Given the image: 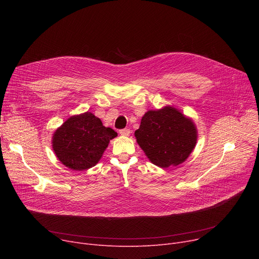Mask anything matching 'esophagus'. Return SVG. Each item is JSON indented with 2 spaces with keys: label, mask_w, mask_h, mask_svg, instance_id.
I'll return each instance as SVG.
<instances>
[{
  "label": "esophagus",
  "mask_w": 259,
  "mask_h": 259,
  "mask_svg": "<svg viewBox=\"0 0 259 259\" xmlns=\"http://www.w3.org/2000/svg\"><path fill=\"white\" fill-rule=\"evenodd\" d=\"M130 133H131V130L128 128L119 130V134L122 135V137H128V135H130Z\"/></svg>",
  "instance_id": "34e87169"
}]
</instances>
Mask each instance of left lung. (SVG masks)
<instances>
[{"instance_id": "left-lung-1", "label": "left lung", "mask_w": 259, "mask_h": 259, "mask_svg": "<svg viewBox=\"0 0 259 259\" xmlns=\"http://www.w3.org/2000/svg\"><path fill=\"white\" fill-rule=\"evenodd\" d=\"M134 134L148 158L160 168L184 162L197 140L193 121L172 107L145 113Z\"/></svg>"}]
</instances>
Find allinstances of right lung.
<instances>
[{"instance_id": "add662e5", "label": "right lung", "mask_w": 259, "mask_h": 259, "mask_svg": "<svg viewBox=\"0 0 259 259\" xmlns=\"http://www.w3.org/2000/svg\"><path fill=\"white\" fill-rule=\"evenodd\" d=\"M117 133L90 112L71 116L53 134L52 148L62 164L75 171L95 166Z\"/></svg>"}]
</instances>
